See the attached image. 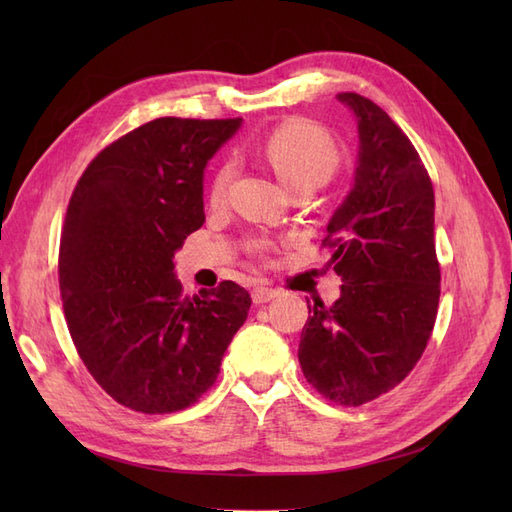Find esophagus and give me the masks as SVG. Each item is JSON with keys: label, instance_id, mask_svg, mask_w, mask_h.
Returning <instances> with one entry per match:
<instances>
[{"label": "esophagus", "instance_id": "34e87169", "mask_svg": "<svg viewBox=\"0 0 512 512\" xmlns=\"http://www.w3.org/2000/svg\"><path fill=\"white\" fill-rule=\"evenodd\" d=\"M277 297V290H273V288H267V286H256L254 290H252V299H254V303H269L271 299H275Z\"/></svg>", "mask_w": 512, "mask_h": 512}]
</instances>
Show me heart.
Returning <instances> with one entry per match:
<instances>
[{
	"label": "heart",
	"instance_id": "1",
	"mask_svg": "<svg viewBox=\"0 0 512 512\" xmlns=\"http://www.w3.org/2000/svg\"><path fill=\"white\" fill-rule=\"evenodd\" d=\"M260 156L290 190L305 183H312L318 188L335 173L339 164V153L331 136L309 121L282 123L262 141ZM232 175H235L232 162H222L215 168L209 185L211 203H222ZM252 247L256 252H262L265 243L256 241Z\"/></svg>",
	"mask_w": 512,
	"mask_h": 512
}]
</instances>
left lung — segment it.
<instances>
[{"mask_svg":"<svg viewBox=\"0 0 512 512\" xmlns=\"http://www.w3.org/2000/svg\"><path fill=\"white\" fill-rule=\"evenodd\" d=\"M356 117L354 185L327 226L342 294L307 309L299 363L314 389L339 406H363L404 380L436 324L440 265L433 185L397 123L378 104L337 94Z\"/></svg>","mask_w":512,"mask_h":512,"instance_id":"obj_1","label":"left lung"}]
</instances>
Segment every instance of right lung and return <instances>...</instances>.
<instances>
[{
	"instance_id": "1",
	"label": "right lung",
	"mask_w": 512,
	"mask_h": 512,
	"mask_svg": "<svg viewBox=\"0 0 512 512\" xmlns=\"http://www.w3.org/2000/svg\"><path fill=\"white\" fill-rule=\"evenodd\" d=\"M241 119L160 117L89 162L59 245L68 331L89 374L143 414L188 408L250 312L235 282L183 297L175 252L205 222L203 175Z\"/></svg>"
}]
</instances>
